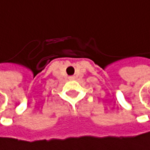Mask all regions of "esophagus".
I'll return each mask as SVG.
<instances>
[{"label":"esophagus","mask_w":150,"mask_h":150,"mask_svg":"<svg viewBox=\"0 0 150 150\" xmlns=\"http://www.w3.org/2000/svg\"><path fill=\"white\" fill-rule=\"evenodd\" d=\"M69 79H70V80H74V76H70Z\"/></svg>","instance_id":"obj_1"}]
</instances>
